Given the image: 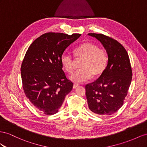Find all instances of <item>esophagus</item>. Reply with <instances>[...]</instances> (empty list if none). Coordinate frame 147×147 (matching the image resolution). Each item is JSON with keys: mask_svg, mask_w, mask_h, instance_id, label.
Segmentation results:
<instances>
[{"mask_svg": "<svg viewBox=\"0 0 147 147\" xmlns=\"http://www.w3.org/2000/svg\"><path fill=\"white\" fill-rule=\"evenodd\" d=\"M78 84H74V85H73V88L74 89H75V88H76L77 87H78Z\"/></svg>", "mask_w": 147, "mask_h": 147, "instance_id": "obj_1", "label": "esophagus"}]
</instances>
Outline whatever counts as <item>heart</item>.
<instances>
[{
    "mask_svg": "<svg viewBox=\"0 0 147 147\" xmlns=\"http://www.w3.org/2000/svg\"><path fill=\"white\" fill-rule=\"evenodd\" d=\"M74 55L78 59H82L81 69L75 71L70 76V80L76 83L88 81L92 76H99L105 70L108 62L107 52L104 49L92 43H84L74 49ZM61 63L63 69L71 73L74 69L73 58L69 54L61 55Z\"/></svg>",
    "mask_w": 147,
    "mask_h": 147,
    "instance_id": "1",
    "label": "heart"
}]
</instances>
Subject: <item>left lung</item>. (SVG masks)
I'll use <instances>...</instances> for the list:
<instances>
[{"mask_svg":"<svg viewBox=\"0 0 147 147\" xmlns=\"http://www.w3.org/2000/svg\"><path fill=\"white\" fill-rule=\"evenodd\" d=\"M102 44L108 55L107 65L97 80L86 84L89 109L100 115L114 114L122 106L132 78L130 59L117 41L103 34L88 33Z\"/></svg>","mask_w":147,"mask_h":147,"instance_id":"1","label":"left lung"}]
</instances>
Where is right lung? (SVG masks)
I'll return each instance as SVG.
<instances>
[{"label":"right lung","mask_w":147,"mask_h":147,"mask_svg":"<svg viewBox=\"0 0 147 147\" xmlns=\"http://www.w3.org/2000/svg\"><path fill=\"white\" fill-rule=\"evenodd\" d=\"M81 35L46 33L26 52L20 69L24 91L33 106L45 115L57 113L73 89V83L66 78L60 58Z\"/></svg>","instance_id":"right-lung-1"}]
</instances>
